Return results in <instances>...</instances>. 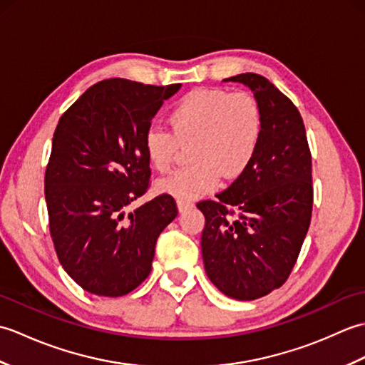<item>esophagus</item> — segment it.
<instances>
[{"label": "esophagus", "instance_id": "esophagus-1", "mask_svg": "<svg viewBox=\"0 0 365 365\" xmlns=\"http://www.w3.org/2000/svg\"><path fill=\"white\" fill-rule=\"evenodd\" d=\"M192 207H195V204L190 202V200H183V199L177 200V208H178V212H180V213L190 210V208H192Z\"/></svg>", "mask_w": 365, "mask_h": 365}]
</instances>
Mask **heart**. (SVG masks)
Returning <instances> with one entry per match:
<instances>
[{
  "instance_id": "b5f03b06",
  "label": "heart",
  "mask_w": 365,
  "mask_h": 365,
  "mask_svg": "<svg viewBox=\"0 0 365 365\" xmlns=\"http://www.w3.org/2000/svg\"><path fill=\"white\" fill-rule=\"evenodd\" d=\"M170 131L150 127L144 152L152 168L170 169L178 144L190 147L191 166L158 182L160 191L177 199H196L220 187L221 177L235 178L250 168L259 150L263 119L259 103L247 92L195 89L168 114Z\"/></svg>"
}]
</instances>
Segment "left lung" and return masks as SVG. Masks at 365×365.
Here are the masks:
<instances>
[{
  "label": "left lung",
  "mask_w": 365,
  "mask_h": 365,
  "mask_svg": "<svg viewBox=\"0 0 365 365\" xmlns=\"http://www.w3.org/2000/svg\"><path fill=\"white\" fill-rule=\"evenodd\" d=\"M224 81L252 91L263 131L250 168L216 200L197 204L205 216L200 246L213 285L251 301L279 289L297 263L312 216V157L299 111L273 83L257 73Z\"/></svg>",
  "instance_id": "obj_1"
}]
</instances>
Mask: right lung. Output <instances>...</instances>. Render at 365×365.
I'll return each mask as SVG.
<instances>
[{
    "label": "right lung",
    "mask_w": 365,
    "mask_h": 365,
    "mask_svg": "<svg viewBox=\"0 0 365 365\" xmlns=\"http://www.w3.org/2000/svg\"><path fill=\"white\" fill-rule=\"evenodd\" d=\"M180 86L103 80L54 130L45 173L50 234L66 273L89 293L115 298L135 290L150 273L160 234L177 216L169 195L128 207L149 188L145 131Z\"/></svg>",
    "instance_id": "1"
}]
</instances>
